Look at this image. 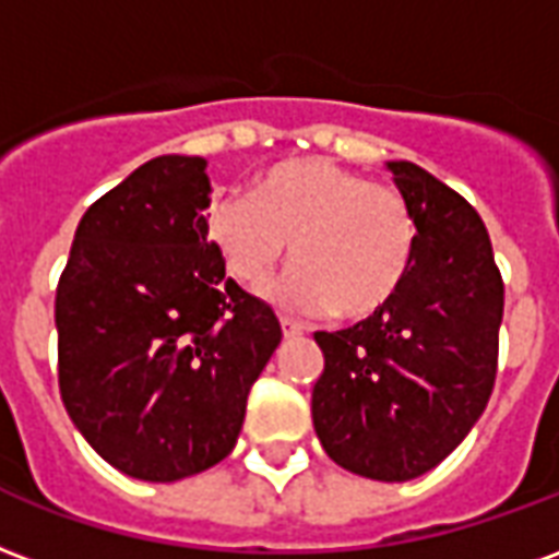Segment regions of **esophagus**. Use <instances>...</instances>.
<instances>
[{"instance_id": "1", "label": "esophagus", "mask_w": 559, "mask_h": 559, "mask_svg": "<svg viewBox=\"0 0 559 559\" xmlns=\"http://www.w3.org/2000/svg\"><path fill=\"white\" fill-rule=\"evenodd\" d=\"M281 332H284V337H299L305 329H301L299 322H293V320H287V317H281Z\"/></svg>"}]
</instances>
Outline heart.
Masks as SVG:
<instances>
[{
	"label": "heart",
	"mask_w": 559,
	"mask_h": 559,
	"mask_svg": "<svg viewBox=\"0 0 559 559\" xmlns=\"http://www.w3.org/2000/svg\"><path fill=\"white\" fill-rule=\"evenodd\" d=\"M204 234L227 275L260 293L287 251L296 263L272 296L301 313L364 320L406 284L417 222L394 186L370 183L332 159H290L206 206Z\"/></svg>",
	"instance_id": "1"
}]
</instances>
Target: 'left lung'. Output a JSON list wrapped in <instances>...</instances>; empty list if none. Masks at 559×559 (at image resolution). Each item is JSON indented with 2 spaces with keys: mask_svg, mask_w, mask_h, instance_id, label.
I'll list each match as a JSON object with an SVG mask.
<instances>
[{
  "mask_svg": "<svg viewBox=\"0 0 559 559\" xmlns=\"http://www.w3.org/2000/svg\"><path fill=\"white\" fill-rule=\"evenodd\" d=\"M388 168L415 213V263L382 311L313 334L325 367L311 415L341 468L403 483L448 459L489 403L503 281L465 198L415 163Z\"/></svg>",
  "mask_w": 559,
  "mask_h": 559,
  "instance_id": "8db88e82",
  "label": "left lung"
}]
</instances>
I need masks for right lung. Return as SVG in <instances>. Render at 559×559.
Segmentation results:
<instances>
[{
    "mask_svg": "<svg viewBox=\"0 0 559 559\" xmlns=\"http://www.w3.org/2000/svg\"><path fill=\"white\" fill-rule=\"evenodd\" d=\"M201 156H156L85 210L56 290L61 403L109 465L147 483L234 450L281 343L266 301L204 234Z\"/></svg>",
    "mask_w": 559,
    "mask_h": 559,
    "instance_id": "right-lung-1",
    "label": "right lung"
}]
</instances>
